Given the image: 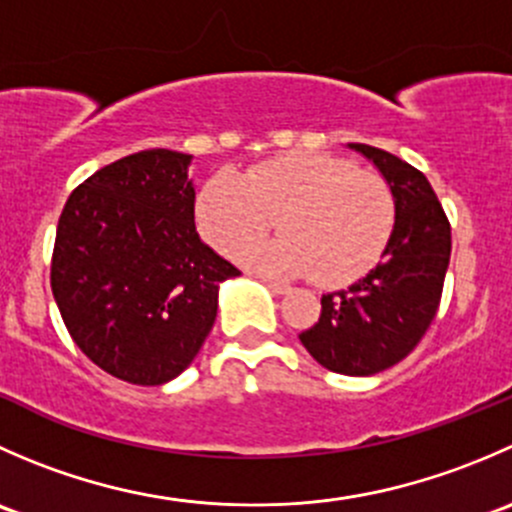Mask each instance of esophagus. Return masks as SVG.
<instances>
[{"label":"esophagus","mask_w":512,"mask_h":512,"mask_svg":"<svg viewBox=\"0 0 512 512\" xmlns=\"http://www.w3.org/2000/svg\"><path fill=\"white\" fill-rule=\"evenodd\" d=\"M262 282H265V285H267V287H270V289H272V292H275V294H287V292H289V289H292V287H289V285H285V282H277V280H267V277H262Z\"/></svg>","instance_id":"esophagus-1"}]
</instances>
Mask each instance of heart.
<instances>
[{"mask_svg":"<svg viewBox=\"0 0 512 512\" xmlns=\"http://www.w3.org/2000/svg\"><path fill=\"white\" fill-rule=\"evenodd\" d=\"M198 225L223 255L280 223L285 235L250 247L245 260L289 277L312 275L324 287L347 285L376 265L394 227L389 183L352 160L292 153L218 175L198 195Z\"/></svg>","mask_w":512,"mask_h":512,"instance_id":"heart-1","label":"heart"}]
</instances>
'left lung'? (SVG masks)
Returning a JSON list of instances; mask_svg holds the SVG:
<instances>
[{
	"label": "left lung",
	"mask_w": 512,
	"mask_h": 512,
	"mask_svg": "<svg viewBox=\"0 0 512 512\" xmlns=\"http://www.w3.org/2000/svg\"><path fill=\"white\" fill-rule=\"evenodd\" d=\"M389 183L396 223L381 262L352 287L324 294L314 327L299 334L329 371L371 376L399 364L438 312L451 262V223L421 170L366 143H349Z\"/></svg>",
	"instance_id": "1"
}]
</instances>
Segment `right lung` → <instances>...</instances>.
<instances>
[{"label":"right lung","mask_w":512,"mask_h":512,"mask_svg":"<svg viewBox=\"0 0 512 512\" xmlns=\"http://www.w3.org/2000/svg\"><path fill=\"white\" fill-rule=\"evenodd\" d=\"M190 156L153 148L103 165L66 200L51 292L71 339L138 386L175 379L203 347L218 287L240 275L195 230Z\"/></svg>","instance_id":"obj_1"}]
</instances>
